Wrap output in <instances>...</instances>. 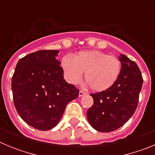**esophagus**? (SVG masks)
I'll use <instances>...</instances> for the list:
<instances>
[{
    "label": "esophagus",
    "mask_w": 155,
    "mask_h": 155,
    "mask_svg": "<svg viewBox=\"0 0 155 155\" xmlns=\"http://www.w3.org/2000/svg\"><path fill=\"white\" fill-rule=\"evenodd\" d=\"M85 94H86V93L84 92V91H79V97L84 96V95H85Z\"/></svg>",
    "instance_id": "1"
}]
</instances>
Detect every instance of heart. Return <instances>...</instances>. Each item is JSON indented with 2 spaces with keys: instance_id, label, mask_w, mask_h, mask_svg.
<instances>
[{
  "instance_id": "heart-1",
  "label": "heart",
  "mask_w": 155,
  "mask_h": 155,
  "mask_svg": "<svg viewBox=\"0 0 155 155\" xmlns=\"http://www.w3.org/2000/svg\"><path fill=\"white\" fill-rule=\"evenodd\" d=\"M64 75L68 83L78 84L84 73V79L95 91H105L115 84L120 73L121 62L114 56L98 50H85L73 58L64 57L61 61Z\"/></svg>"
}]
</instances>
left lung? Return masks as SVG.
<instances>
[{
	"label": "left lung",
	"mask_w": 155,
	"mask_h": 155,
	"mask_svg": "<svg viewBox=\"0 0 155 155\" xmlns=\"http://www.w3.org/2000/svg\"><path fill=\"white\" fill-rule=\"evenodd\" d=\"M121 73L109 89L91 94L94 103L87 112L91 127L99 132L116 130L128 121L137 107L143 78L138 66L126 55L118 57Z\"/></svg>",
	"instance_id": "8db88e82"
}]
</instances>
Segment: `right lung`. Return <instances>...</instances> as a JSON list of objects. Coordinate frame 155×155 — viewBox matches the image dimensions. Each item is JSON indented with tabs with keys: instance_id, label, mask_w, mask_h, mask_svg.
<instances>
[{
	"instance_id": "add662e5",
	"label": "right lung",
	"mask_w": 155,
	"mask_h": 155,
	"mask_svg": "<svg viewBox=\"0 0 155 155\" xmlns=\"http://www.w3.org/2000/svg\"><path fill=\"white\" fill-rule=\"evenodd\" d=\"M59 50H39L20 59L12 80L15 106L27 124L49 130L58 124L79 90L64 78Z\"/></svg>"
}]
</instances>
